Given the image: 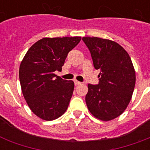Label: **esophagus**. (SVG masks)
I'll use <instances>...</instances> for the list:
<instances>
[{
    "mask_svg": "<svg viewBox=\"0 0 150 150\" xmlns=\"http://www.w3.org/2000/svg\"><path fill=\"white\" fill-rule=\"evenodd\" d=\"M74 82H75V86H79V85L81 84V82H79V81H77V80H75V81H74Z\"/></svg>",
    "mask_w": 150,
    "mask_h": 150,
    "instance_id": "esophagus-1",
    "label": "esophagus"
}]
</instances>
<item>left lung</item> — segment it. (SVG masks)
Here are the masks:
<instances>
[{"label":"left lung","mask_w":150,"mask_h":150,"mask_svg":"<svg viewBox=\"0 0 150 150\" xmlns=\"http://www.w3.org/2000/svg\"><path fill=\"white\" fill-rule=\"evenodd\" d=\"M89 48L94 68L100 69L99 84L88 85L87 107L94 117L110 121L127 108L135 85V71L130 57L114 41L83 37Z\"/></svg>","instance_id":"8db88e82"}]
</instances>
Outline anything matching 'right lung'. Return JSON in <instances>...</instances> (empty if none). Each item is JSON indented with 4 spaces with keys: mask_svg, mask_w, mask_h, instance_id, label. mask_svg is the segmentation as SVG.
I'll list each match as a JSON object with an SVG mask.
<instances>
[{
    "mask_svg": "<svg viewBox=\"0 0 150 150\" xmlns=\"http://www.w3.org/2000/svg\"><path fill=\"white\" fill-rule=\"evenodd\" d=\"M80 36L43 38L25 55L19 68V80L25 100L36 116L45 121L58 118L68 109L74 82L54 74L62 69L69 51Z\"/></svg>",
    "mask_w": 150,
    "mask_h": 150,
    "instance_id": "add662e5",
    "label": "right lung"
}]
</instances>
